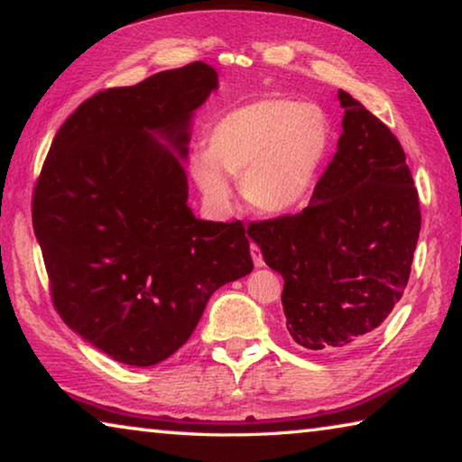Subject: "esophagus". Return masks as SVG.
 <instances>
[{"label": "esophagus", "mask_w": 462, "mask_h": 462, "mask_svg": "<svg viewBox=\"0 0 462 462\" xmlns=\"http://www.w3.org/2000/svg\"><path fill=\"white\" fill-rule=\"evenodd\" d=\"M250 254H253V263H254V267H263L264 261H263L261 248L256 246V245H250Z\"/></svg>", "instance_id": "1"}]
</instances>
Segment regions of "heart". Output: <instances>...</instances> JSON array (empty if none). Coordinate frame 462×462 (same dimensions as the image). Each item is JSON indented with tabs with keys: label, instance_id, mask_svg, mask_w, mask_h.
Here are the masks:
<instances>
[{
	"label": "heart",
	"instance_id": "heart-1",
	"mask_svg": "<svg viewBox=\"0 0 462 462\" xmlns=\"http://www.w3.org/2000/svg\"><path fill=\"white\" fill-rule=\"evenodd\" d=\"M334 146V124L314 101L263 96L226 109L193 148L189 173L214 206L230 199V177L254 212L283 216L310 198Z\"/></svg>",
	"mask_w": 462,
	"mask_h": 462
}]
</instances>
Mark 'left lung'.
<instances>
[{
  "mask_svg": "<svg viewBox=\"0 0 462 462\" xmlns=\"http://www.w3.org/2000/svg\"><path fill=\"white\" fill-rule=\"evenodd\" d=\"M342 134L301 214L248 226L281 273L287 330L303 348L336 353L383 324L408 285L420 201L391 130L338 91Z\"/></svg>",
  "mask_w": 462,
  "mask_h": 462,
  "instance_id": "8db88e82",
  "label": "left lung"
}]
</instances>
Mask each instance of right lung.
Segmentation results:
<instances>
[{
    "mask_svg": "<svg viewBox=\"0 0 462 462\" xmlns=\"http://www.w3.org/2000/svg\"><path fill=\"white\" fill-rule=\"evenodd\" d=\"M217 89L206 62L101 91L54 136L32 224L54 308L91 346L152 366L189 340L216 289L253 271L242 222L187 206L193 116Z\"/></svg>",
    "mask_w": 462,
    "mask_h": 462,
    "instance_id": "right-lung-1",
    "label": "right lung"
}]
</instances>
